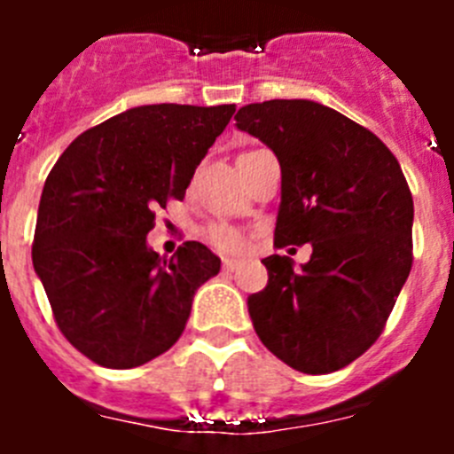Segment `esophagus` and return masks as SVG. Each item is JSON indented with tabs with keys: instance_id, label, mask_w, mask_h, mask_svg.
<instances>
[{
	"instance_id": "34e87169",
	"label": "esophagus",
	"mask_w": 454,
	"mask_h": 454,
	"mask_svg": "<svg viewBox=\"0 0 454 454\" xmlns=\"http://www.w3.org/2000/svg\"><path fill=\"white\" fill-rule=\"evenodd\" d=\"M240 268L239 262H234V259H224L223 262V270L224 272H236Z\"/></svg>"
}]
</instances>
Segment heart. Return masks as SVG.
<instances>
[{
    "label": "heart",
    "mask_w": 454,
    "mask_h": 454,
    "mask_svg": "<svg viewBox=\"0 0 454 454\" xmlns=\"http://www.w3.org/2000/svg\"><path fill=\"white\" fill-rule=\"evenodd\" d=\"M204 236H207L208 243H211L218 252H223V254H239V252L246 250L247 246L246 234L240 230H236V227H231V224L224 223L211 224Z\"/></svg>",
    "instance_id": "heart-1"
}]
</instances>
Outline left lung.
<instances>
[{
    "instance_id": "1",
    "label": "left lung",
    "mask_w": 454,
    "mask_h": 454,
    "mask_svg": "<svg viewBox=\"0 0 454 454\" xmlns=\"http://www.w3.org/2000/svg\"><path fill=\"white\" fill-rule=\"evenodd\" d=\"M236 127L282 166L275 247H314L300 270L288 256L262 262L268 286L247 298L256 336L295 371H339L380 339L411 270L407 179L372 131L318 102L247 104Z\"/></svg>"
}]
</instances>
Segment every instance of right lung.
<instances>
[{
  "label": "right lung",
  "instance_id": "1",
  "mask_svg": "<svg viewBox=\"0 0 454 454\" xmlns=\"http://www.w3.org/2000/svg\"><path fill=\"white\" fill-rule=\"evenodd\" d=\"M234 104L136 106L90 127L47 175L31 259L61 334L104 368H136L170 350L192 295L220 259L186 240L147 247L156 211L184 200Z\"/></svg>",
  "mask_w": 454,
  "mask_h": 454
}]
</instances>
